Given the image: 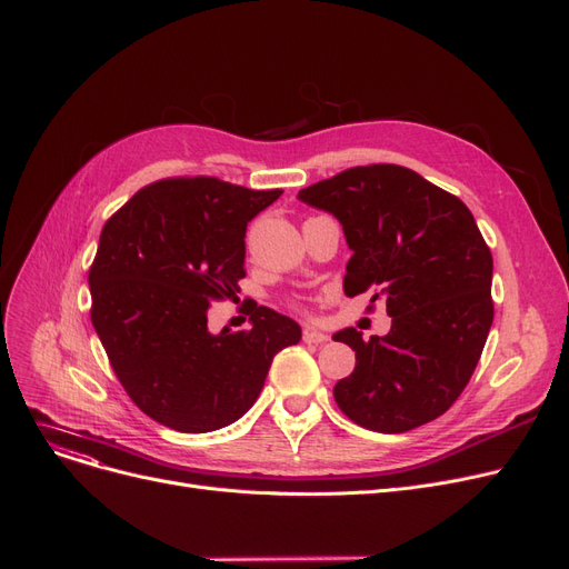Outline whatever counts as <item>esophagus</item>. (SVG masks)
I'll return each instance as SVG.
<instances>
[{"mask_svg": "<svg viewBox=\"0 0 569 569\" xmlns=\"http://www.w3.org/2000/svg\"><path fill=\"white\" fill-rule=\"evenodd\" d=\"M302 340L309 342V345H323V342H328L330 338H328L326 332H321V330H317V328H305Z\"/></svg>", "mask_w": 569, "mask_h": 569, "instance_id": "1", "label": "esophagus"}]
</instances>
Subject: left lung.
I'll return each mask as SVG.
<instances>
[{
  "instance_id": "obj_1",
  "label": "left lung",
  "mask_w": 569,
  "mask_h": 569,
  "mask_svg": "<svg viewBox=\"0 0 569 569\" xmlns=\"http://www.w3.org/2000/svg\"><path fill=\"white\" fill-rule=\"evenodd\" d=\"M340 220L349 248L345 292L370 290L391 317L385 338L345 328L356 351L335 385L340 410L363 429L403 433L443 415L469 385L495 319L492 252L471 210L406 166L370 163L298 194Z\"/></svg>"
}]
</instances>
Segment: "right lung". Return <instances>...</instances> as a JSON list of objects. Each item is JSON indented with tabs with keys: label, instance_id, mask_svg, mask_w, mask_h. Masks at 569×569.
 <instances>
[{
	"label": "right lung",
	"instance_id": "add662e5",
	"mask_svg": "<svg viewBox=\"0 0 569 569\" xmlns=\"http://www.w3.org/2000/svg\"><path fill=\"white\" fill-rule=\"evenodd\" d=\"M283 189L218 178L142 187L104 222L89 269L91 321L117 380L154 422L206 433L258 401L271 359L300 326L252 305L250 330L208 332V307L246 277V227Z\"/></svg>",
	"mask_w": 569,
	"mask_h": 569
}]
</instances>
